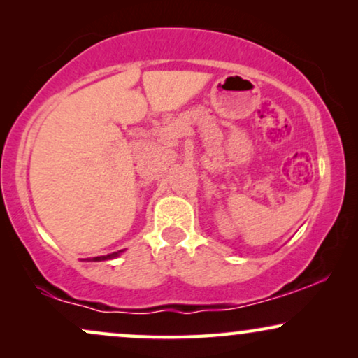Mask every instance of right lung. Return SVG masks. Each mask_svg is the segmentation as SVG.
<instances>
[{"instance_id":"add662e5","label":"right lung","mask_w":358,"mask_h":358,"mask_svg":"<svg viewBox=\"0 0 358 358\" xmlns=\"http://www.w3.org/2000/svg\"><path fill=\"white\" fill-rule=\"evenodd\" d=\"M120 252V251H119ZM119 252H114V254H107V256H101V257H94V261H106V259H110V257H115L119 256Z\"/></svg>"}]
</instances>
